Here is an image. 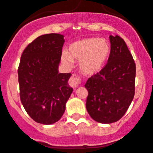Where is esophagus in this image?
I'll return each mask as SVG.
<instances>
[{
  "mask_svg": "<svg viewBox=\"0 0 153 153\" xmlns=\"http://www.w3.org/2000/svg\"><path fill=\"white\" fill-rule=\"evenodd\" d=\"M80 84H81V79H80L79 77L76 76V75H73V76H72V78L69 79V84L70 85V87H73V88L78 87Z\"/></svg>",
  "mask_w": 153,
  "mask_h": 153,
  "instance_id": "esophagus-1",
  "label": "esophagus"
}]
</instances>
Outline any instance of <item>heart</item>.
Here are the masks:
<instances>
[{
  "mask_svg": "<svg viewBox=\"0 0 153 153\" xmlns=\"http://www.w3.org/2000/svg\"><path fill=\"white\" fill-rule=\"evenodd\" d=\"M111 54V45L107 39L98 37L85 38L70 44L68 52L63 51L62 61L72 66L73 60L79 61L81 72L93 75L100 72Z\"/></svg>",
  "mask_w": 153,
  "mask_h": 153,
  "instance_id": "1",
  "label": "heart"
}]
</instances>
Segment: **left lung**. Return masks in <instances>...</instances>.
I'll use <instances>...</instances> for the list:
<instances>
[{"mask_svg":"<svg viewBox=\"0 0 153 153\" xmlns=\"http://www.w3.org/2000/svg\"><path fill=\"white\" fill-rule=\"evenodd\" d=\"M111 54L99 72L88 78L86 108L100 123H115L123 117L134 96L136 66L125 41L110 36Z\"/></svg>","mask_w":153,"mask_h":153,"instance_id":"1","label":"left lung"}]
</instances>
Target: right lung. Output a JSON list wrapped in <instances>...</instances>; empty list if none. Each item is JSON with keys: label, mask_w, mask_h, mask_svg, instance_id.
I'll list each match as a JSON object with an SVG mask.
<instances>
[{"label": "right lung", "mask_w": 153, "mask_h": 153, "mask_svg": "<svg viewBox=\"0 0 153 153\" xmlns=\"http://www.w3.org/2000/svg\"><path fill=\"white\" fill-rule=\"evenodd\" d=\"M65 40L59 33L39 36L24 50L18 69L20 99L30 117L51 125L63 116L73 89L71 73H59Z\"/></svg>", "instance_id": "obj_1"}]
</instances>
